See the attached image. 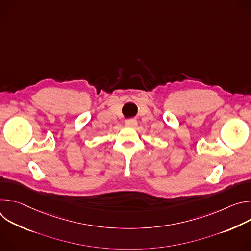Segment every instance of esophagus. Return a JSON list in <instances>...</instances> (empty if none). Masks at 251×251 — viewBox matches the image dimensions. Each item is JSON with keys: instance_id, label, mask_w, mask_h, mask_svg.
Wrapping results in <instances>:
<instances>
[{"instance_id": "obj_1", "label": "esophagus", "mask_w": 251, "mask_h": 251, "mask_svg": "<svg viewBox=\"0 0 251 251\" xmlns=\"http://www.w3.org/2000/svg\"><path fill=\"white\" fill-rule=\"evenodd\" d=\"M125 124L129 127H135L137 125V120L136 119H128Z\"/></svg>"}]
</instances>
